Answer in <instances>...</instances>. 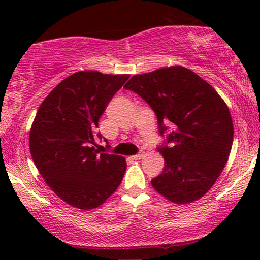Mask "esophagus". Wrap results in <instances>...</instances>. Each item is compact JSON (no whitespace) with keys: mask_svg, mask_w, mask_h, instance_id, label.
Returning <instances> with one entry per match:
<instances>
[{"mask_svg":"<svg viewBox=\"0 0 260 260\" xmlns=\"http://www.w3.org/2000/svg\"><path fill=\"white\" fill-rule=\"evenodd\" d=\"M143 153H138V155H135V156H132L131 158H132V159H133V160H140V159H142V158H143Z\"/></svg>","mask_w":260,"mask_h":260,"instance_id":"obj_1","label":"esophagus"}]
</instances>
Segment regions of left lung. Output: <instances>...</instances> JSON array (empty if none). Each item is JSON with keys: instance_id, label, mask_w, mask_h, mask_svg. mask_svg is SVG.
<instances>
[{"instance_id": "8db88e82", "label": "left lung", "mask_w": 260, "mask_h": 260, "mask_svg": "<svg viewBox=\"0 0 260 260\" xmlns=\"http://www.w3.org/2000/svg\"><path fill=\"white\" fill-rule=\"evenodd\" d=\"M155 111L158 129L171 147H159L165 160L152 187L175 204L192 203L208 192L230 157L234 136L232 116L220 95L204 79L183 67L136 74L124 86Z\"/></svg>"}]
</instances>
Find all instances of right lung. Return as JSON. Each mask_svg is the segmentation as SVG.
<instances>
[{"instance_id": "obj_1", "label": "right lung", "mask_w": 260, "mask_h": 260, "mask_svg": "<svg viewBox=\"0 0 260 260\" xmlns=\"http://www.w3.org/2000/svg\"><path fill=\"white\" fill-rule=\"evenodd\" d=\"M128 78L99 71L73 73L50 91L34 118L29 131L34 164L51 190L74 208H98L124 178L125 158L100 153L91 144L101 116Z\"/></svg>"}]
</instances>
